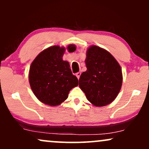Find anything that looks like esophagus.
<instances>
[{
  "label": "esophagus",
  "instance_id": "obj_1",
  "mask_svg": "<svg viewBox=\"0 0 149 149\" xmlns=\"http://www.w3.org/2000/svg\"><path fill=\"white\" fill-rule=\"evenodd\" d=\"M80 75H81V73H80V72H78V73H77L76 74V76L77 78H78V79H79Z\"/></svg>",
  "mask_w": 149,
  "mask_h": 149
}]
</instances>
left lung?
<instances>
[{"label":"left lung","mask_w":149,"mask_h":149,"mask_svg":"<svg viewBox=\"0 0 149 149\" xmlns=\"http://www.w3.org/2000/svg\"><path fill=\"white\" fill-rule=\"evenodd\" d=\"M87 71L82 73L79 87L95 107H104L116 98L123 83L122 69L113 56L97 45L88 49Z\"/></svg>","instance_id":"1"}]
</instances>
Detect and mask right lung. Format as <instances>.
I'll use <instances>...</instances> for the list:
<instances>
[{"label": "right lung", "mask_w": 149, "mask_h": 149, "mask_svg": "<svg viewBox=\"0 0 149 149\" xmlns=\"http://www.w3.org/2000/svg\"><path fill=\"white\" fill-rule=\"evenodd\" d=\"M69 52L76 45H69ZM66 48L51 46L42 51L31 63L29 73L31 88L38 100L51 107L61 104L68 98L70 90L78 84L69 63L62 59Z\"/></svg>", "instance_id": "right-lung-1"}]
</instances>
